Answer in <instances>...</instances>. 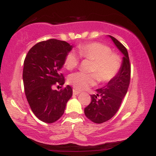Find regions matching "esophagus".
I'll return each mask as SVG.
<instances>
[{"label":"esophagus","mask_w":156,"mask_h":156,"mask_svg":"<svg viewBox=\"0 0 156 156\" xmlns=\"http://www.w3.org/2000/svg\"><path fill=\"white\" fill-rule=\"evenodd\" d=\"M80 94V92L79 91L76 90V89H73V94H75V95H77V94Z\"/></svg>","instance_id":"34e87169"}]
</instances>
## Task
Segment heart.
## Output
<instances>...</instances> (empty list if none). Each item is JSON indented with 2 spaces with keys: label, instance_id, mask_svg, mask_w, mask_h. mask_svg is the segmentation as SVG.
<instances>
[{
  "label": "heart",
  "instance_id": "1",
  "mask_svg": "<svg viewBox=\"0 0 156 156\" xmlns=\"http://www.w3.org/2000/svg\"><path fill=\"white\" fill-rule=\"evenodd\" d=\"M78 53L82 58L94 61L91 72L73 73L68 78L69 83L77 90H84L96 83L97 80L106 83L114 79L121 68V58L113 53L110 47L100 42H89L78 47ZM79 64V57L70 51L64 58V67L69 70L76 68Z\"/></svg>",
  "mask_w": 156,
  "mask_h": 156
}]
</instances>
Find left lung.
Here are the masks:
<instances>
[{
    "label": "left lung",
    "mask_w": 156,
    "mask_h": 156,
    "mask_svg": "<svg viewBox=\"0 0 156 156\" xmlns=\"http://www.w3.org/2000/svg\"><path fill=\"white\" fill-rule=\"evenodd\" d=\"M109 37L124 56L117 76L104 87L97 89L96 94L91 95L90 104L84 108L86 117L98 124L109 120L115 115L128 92L130 80V64L128 51L117 39L112 36Z\"/></svg>",
    "instance_id": "obj_1"
}]
</instances>
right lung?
<instances>
[{"mask_svg":"<svg viewBox=\"0 0 156 156\" xmlns=\"http://www.w3.org/2000/svg\"><path fill=\"white\" fill-rule=\"evenodd\" d=\"M72 48L65 41L51 39L36 44L25 58L23 79L27 101L36 117L44 122L58 120L73 95L69 85L60 91L53 89L54 85H64L60 70Z\"/></svg>","mask_w":156,"mask_h":156,"instance_id":"add662e5","label":"right lung"}]
</instances>
